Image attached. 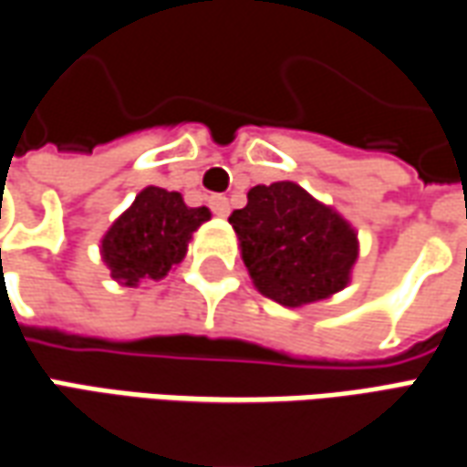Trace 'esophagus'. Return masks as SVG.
<instances>
[{
    "mask_svg": "<svg viewBox=\"0 0 467 467\" xmlns=\"http://www.w3.org/2000/svg\"><path fill=\"white\" fill-rule=\"evenodd\" d=\"M211 208H213V213L218 215V218H226V215L231 213V202H228L226 195H213V198H211Z\"/></svg>",
    "mask_w": 467,
    "mask_h": 467,
    "instance_id": "34e87169",
    "label": "esophagus"
}]
</instances>
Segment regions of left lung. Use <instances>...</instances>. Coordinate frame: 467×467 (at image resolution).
<instances>
[{
	"instance_id": "obj_1",
	"label": "left lung",
	"mask_w": 467,
	"mask_h": 467,
	"mask_svg": "<svg viewBox=\"0 0 467 467\" xmlns=\"http://www.w3.org/2000/svg\"><path fill=\"white\" fill-rule=\"evenodd\" d=\"M228 223L254 287L285 307L327 300L350 285L358 231L292 180L256 185Z\"/></svg>"
}]
</instances>
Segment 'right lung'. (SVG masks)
Segmentation results:
<instances>
[{
	"mask_svg": "<svg viewBox=\"0 0 467 467\" xmlns=\"http://www.w3.org/2000/svg\"><path fill=\"white\" fill-rule=\"evenodd\" d=\"M205 221H211L205 205L191 208L180 192L147 185L104 234L101 259L121 287L162 279L185 259L192 234Z\"/></svg>",
	"mask_w": 467,
	"mask_h": 467,
	"instance_id": "1",
	"label": "right lung"
}]
</instances>
